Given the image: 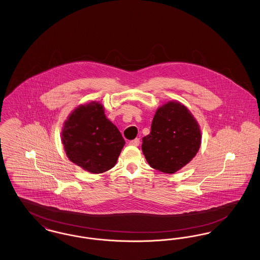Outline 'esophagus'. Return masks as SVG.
<instances>
[{
    "instance_id": "obj_1",
    "label": "esophagus",
    "mask_w": 260,
    "mask_h": 260,
    "mask_svg": "<svg viewBox=\"0 0 260 260\" xmlns=\"http://www.w3.org/2000/svg\"><path fill=\"white\" fill-rule=\"evenodd\" d=\"M139 143H140L139 138H136V139H134V140L129 141V145H133V146H138V145H139Z\"/></svg>"
}]
</instances>
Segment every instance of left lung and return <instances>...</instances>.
<instances>
[{"label":"left lung","instance_id":"left-lung-1","mask_svg":"<svg viewBox=\"0 0 260 260\" xmlns=\"http://www.w3.org/2000/svg\"><path fill=\"white\" fill-rule=\"evenodd\" d=\"M201 142L200 125L191 112L178 101H169L157 109L141 148L151 168L174 173L196 156Z\"/></svg>","mask_w":260,"mask_h":260}]
</instances>
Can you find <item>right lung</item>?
<instances>
[{"label": "right lung", "instance_id": "right-lung-1", "mask_svg": "<svg viewBox=\"0 0 260 260\" xmlns=\"http://www.w3.org/2000/svg\"><path fill=\"white\" fill-rule=\"evenodd\" d=\"M61 140L68 159L91 173L111 170L125 143L118 127L106 118L103 105L96 101L79 105L71 112L63 124Z\"/></svg>", "mask_w": 260, "mask_h": 260}]
</instances>
